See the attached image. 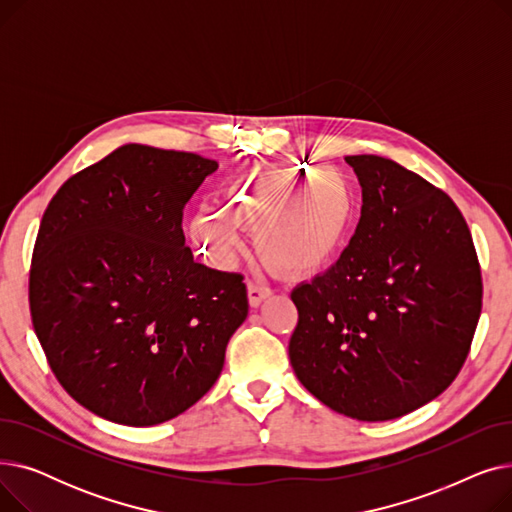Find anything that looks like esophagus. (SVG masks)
<instances>
[{
    "mask_svg": "<svg viewBox=\"0 0 512 512\" xmlns=\"http://www.w3.org/2000/svg\"><path fill=\"white\" fill-rule=\"evenodd\" d=\"M247 292H249V303H251V307H259V305L272 294L270 288L259 284V282H253V280L247 284Z\"/></svg>",
    "mask_w": 512,
    "mask_h": 512,
    "instance_id": "34e87169",
    "label": "esophagus"
}]
</instances>
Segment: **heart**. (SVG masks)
I'll use <instances>...</instances> for the list:
<instances>
[{
	"label": "heart",
	"instance_id": "heart-1",
	"mask_svg": "<svg viewBox=\"0 0 512 512\" xmlns=\"http://www.w3.org/2000/svg\"><path fill=\"white\" fill-rule=\"evenodd\" d=\"M353 220L351 184L338 170L290 161L255 164L224 184L222 209L195 215L191 238L207 259L230 265L245 249L240 228L257 232L267 261L288 274H309L334 259Z\"/></svg>",
	"mask_w": 512,
	"mask_h": 512
}]
</instances>
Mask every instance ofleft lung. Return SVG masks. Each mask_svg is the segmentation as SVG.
Here are the masks:
<instances>
[{"label": "left lung", "instance_id": "8db88e82", "mask_svg": "<svg viewBox=\"0 0 512 512\" xmlns=\"http://www.w3.org/2000/svg\"><path fill=\"white\" fill-rule=\"evenodd\" d=\"M363 207L328 272L292 290L288 357L336 413L388 421L440 396L459 375L481 313V270L454 201L380 155L344 157Z\"/></svg>", "mask_w": 512, "mask_h": 512}]
</instances>
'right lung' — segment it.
<instances>
[{
  "label": "right lung",
  "instance_id": "add662e5",
  "mask_svg": "<svg viewBox=\"0 0 512 512\" xmlns=\"http://www.w3.org/2000/svg\"><path fill=\"white\" fill-rule=\"evenodd\" d=\"M215 170L130 143L68 178L43 213L33 328L62 388L107 421L147 427L193 407L247 319L242 276L184 245V205Z\"/></svg>",
  "mask_w": 512,
  "mask_h": 512
}]
</instances>
